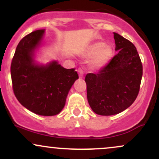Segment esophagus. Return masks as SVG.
<instances>
[{"label": "esophagus", "mask_w": 159, "mask_h": 159, "mask_svg": "<svg viewBox=\"0 0 159 159\" xmlns=\"http://www.w3.org/2000/svg\"><path fill=\"white\" fill-rule=\"evenodd\" d=\"M78 75H79V78H83L84 77V71L83 69L79 68L78 69Z\"/></svg>", "instance_id": "34e87169"}]
</instances>
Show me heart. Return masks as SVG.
I'll return each mask as SVG.
<instances>
[{"instance_id":"b5f03b06","label":"heart","mask_w":159,"mask_h":159,"mask_svg":"<svg viewBox=\"0 0 159 159\" xmlns=\"http://www.w3.org/2000/svg\"><path fill=\"white\" fill-rule=\"evenodd\" d=\"M114 54V49L111 45L105 44L103 42H96L89 45L83 53L86 58H91L90 67L98 70L105 67Z\"/></svg>"}]
</instances>
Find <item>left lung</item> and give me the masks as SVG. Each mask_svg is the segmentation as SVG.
I'll return each mask as SVG.
<instances>
[{"label":"left lung","instance_id":"left-lung-1","mask_svg":"<svg viewBox=\"0 0 159 159\" xmlns=\"http://www.w3.org/2000/svg\"><path fill=\"white\" fill-rule=\"evenodd\" d=\"M117 54L98 72L86 75L89 105L96 114L111 116L130 107L138 96L143 66L134 45L114 33Z\"/></svg>","mask_w":159,"mask_h":159}]
</instances>
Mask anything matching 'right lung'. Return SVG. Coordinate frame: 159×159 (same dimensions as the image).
Instances as JSON below:
<instances>
[{
  "label": "right lung",
  "mask_w": 159,
  "mask_h": 159,
  "mask_svg": "<svg viewBox=\"0 0 159 159\" xmlns=\"http://www.w3.org/2000/svg\"><path fill=\"white\" fill-rule=\"evenodd\" d=\"M45 30H35L19 42L11 63V78L16 97L24 107L41 116H54L64 107L78 75L75 69H66L57 61L46 64L36 61Z\"/></svg>",
  "instance_id": "obj_1"
}]
</instances>
